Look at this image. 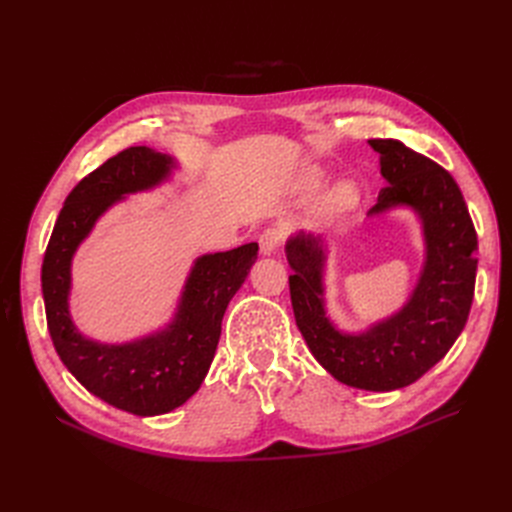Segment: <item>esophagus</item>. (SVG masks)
I'll use <instances>...</instances> for the list:
<instances>
[{
	"mask_svg": "<svg viewBox=\"0 0 512 512\" xmlns=\"http://www.w3.org/2000/svg\"><path fill=\"white\" fill-rule=\"evenodd\" d=\"M284 239H286V232H284V228H277V226L267 228V230L262 232V235H260V239H258V243H260V252L265 254V256L273 254L275 250H280V245L284 243Z\"/></svg>",
	"mask_w": 512,
	"mask_h": 512,
	"instance_id": "obj_1",
	"label": "esophagus"
}]
</instances>
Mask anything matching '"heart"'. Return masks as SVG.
<instances>
[{"instance_id": "heart-1", "label": "heart", "mask_w": 512, "mask_h": 512, "mask_svg": "<svg viewBox=\"0 0 512 512\" xmlns=\"http://www.w3.org/2000/svg\"><path fill=\"white\" fill-rule=\"evenodd\" d=\"M354 203H356V188L352 183L344 181V183H337L335 188L329 192L324 209H327L329 215H342L348 209H352Z\"/></svg>"}]
</instances>
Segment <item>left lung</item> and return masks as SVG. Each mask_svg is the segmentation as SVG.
I'll return each mask as SVG.
<instances>
[{
	"label": "left lung",
	"instance_id": "left-lung-1",
	"mask_svg": "<svg viewBox=\"0 0 512 512\" xmlns=\"http://www.w3.org/2000/svg\"><path fill=\"white\" fill-rule=\"evenodd\" d=\"M369 145L380 153L386 181L369 218L410 207L423 224L425 262L406 305L363 333H344L324 309V241L301 230L286 241V258L294 271L288 277L294 320L314 359L339 382L386 393L421 378L466 327L478 241L451 173L393 138H371Z\"/></svg>",
	"mask_w": 512,
	"mask_h": 512
}]
</instances>
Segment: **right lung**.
<instances>
[{
  "label": "right lung",
  "mask_w": 512,
  "mask_h": 512,
  "mask_svg": "<svg viewBox=\"0 0 512 512\" xmlns=\"http://www.w3.org/2000/svg\"><path fill=\"white\" fill-rule=\"evenodd\" d=\"M175 166L149 147H128L106 160L68 194L42 262L46 324L59 359L91 395L136 416L166 414L200 389L226 307L258 258V243L196 258L175 318L134 342L100 344L76 329L68 305L74 252L123 196L156 188Z\"/></svg>",
  "instance_id": "add662e5"
}]
</instances>
